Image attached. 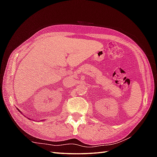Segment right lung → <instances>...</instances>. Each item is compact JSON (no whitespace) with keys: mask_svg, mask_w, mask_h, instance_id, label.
<instances>
[{"mask_svg":"<svg viewBox=\"0 0 157 157\" xmlns=\"http://www.w3.org/2000/svg\"><path fill=\"white\" fill-rule=\"evenodd\" d=\"M19 112H20V111H19Z\"/></svg>","mask_w":157,"mask_h":157,"instance_id":"1","label":"right lung"}]
</instances>
